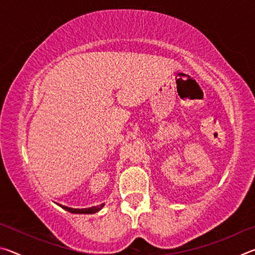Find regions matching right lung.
I'll return each mask as SVG.
<instances>
[{
  "label": "right lung",
  "instance_id": "add662e5",
  "mask_svg": "<svg viewBox=\"0 0 255 255\" xmlns=\"http://www.w3.org/2000/svg\"><path fill=\"white\" fill-rule=\"evenodd\" d=\"M103 206H105V204H101L100 206L90 207V208H82V209L71 208V207H66V206H60V207H62L63 209L70 211L72 214H96L99 210H101L103 208Z\"/></svg>",
  "mask_w": 255,
  "mask_h": 255
}]
</instances>
